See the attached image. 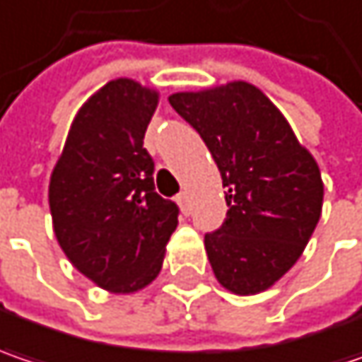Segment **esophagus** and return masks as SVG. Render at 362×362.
<instances>
[{
	"label": "esophagus",
	"instance_id": "1",
	"mask_svg": "<svg viewBox=\"0 0 362 362\" xmlns=\"http://www.w3.org/2000/svg\"><path fill=\"white\" fill-rule=\"evenodd\" d=\"M176 201H178V204H180L182 213H184V215H188V213H190V202H188V194H186V192H180V194L176 197Z\"/></svg>",
	"mask_w": 362,
	"mask_h": 362
}]
</instances>
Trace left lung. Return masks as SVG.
Here are the masks:
<instances>
[{
	"label": "left lung",
	"mask_w": 362,
	"mask_h": 362,
	"mask_svg": "<svg viewBox=\"0 0 362 362\" xmlns=\"http://www.w3.org/2000/svg\"><path fill=\"white\" fill-rule=\"evenodd\" d=\"M170 104L201 135L227 188L223 225L204 235L217 281L235 295L266 291L299 260L320 221L317 163L252 83L180 92Z\"/></svg>",
	"instance_id": "left-lung-1"
}]
</instances>
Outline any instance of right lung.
<instances>
[{
  "label": "right lung",
  "instance_id": "add662e5",
  "mask_svg": "<svg viewBox=\"0 0 362 362\" xmlns=\"http://www.w3.org/2000/svg\"><path fill=\"white\" fill-rule=\"evenodd\" d=\"M158 92L120 77L75 115L49 184L57 242L71 264L112 293L147 287L161 270L178 204L156 192L143 147Z\"/></svg>",
  "mask_w": 362,
  "mask_h": 362
}]
</instances>
